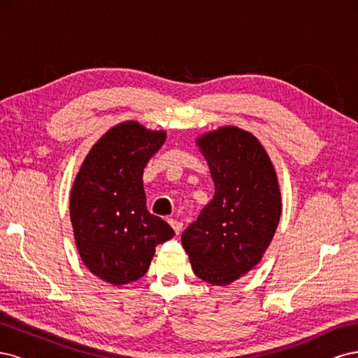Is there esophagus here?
Returning <instances> with one entry per match:
<instances>
[{"mask_svg":"<svg viewBox=\"0 0 358 358\" xmlns=\"http://www.w3.org/2000/svg\"><path fill=\"white\" fill-rule=\"evenodd\" d=\"M169 224L173 227V230L176 231V234H180V231L183 230V222H182V221H179V220H173V218H170V220H169Z\"/></svg>","mask_w":358,"mask_h":358,"instance_id":"34e87169","label":"esophagus"}]
</instances>
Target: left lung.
Returning <instances> with one entry per match:
<instances>
[{
  "instance_id": "left-lung-1",
  "label": "left lung",
  "mask_w": 358,
  "mask_h": 358,
  "mask_svg": "<svg viewBox=\"0 0 358 358\" xmlns=\"http://www.w3.org/2000/svg\"><path fill=\"white\" fill-rule=\"evenodd\" d=\"M215 196L182 233L194 273L227 285L249 272L273 239L280 192L264 148L241 128L224 127L199 138Z\"/></svg>"
}]
</instances>
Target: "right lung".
I'll list each match as a JSON object with an SVG mask.
<instances>
[{
    "mask_svg": "<svg viewBox=\"0 0 358 358\" xmlns=\"http://www.w3.org/2000/svg\"><path fill=\"white\" fill-rule=\"evenodd\" d=\"M166 140L124 122L94 145L74 180L70 218L79 254L94 275L115 285L142 278L155 246L175 231L146 209L143 169Z\"/></svg>",
    "mask_w": 358,
    "mask_h": 358,
    "instance_id": "obj_1",
    "label": "right lung"
}]
</instances>
